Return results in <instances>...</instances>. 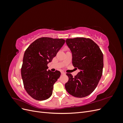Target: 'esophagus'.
<instances>
[{
    "instance_id": "esophagus-1",
    "label": "esophagus",
    "mask_w": 123,
    "mask_h": 123,
    "mask_svg": "<svg viewBox=\"0 0 123 123\" xmlns=\"http://www.w3.org/2000/svg\"><path fill=\"white\" fill-rule=\"evenodd\" d=\"M61 74H65L66 73L65 72H64V71H61Z\"/></svg>"
}]
</instances>
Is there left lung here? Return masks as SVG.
I'll list each match as a JSON object with an SVG mask.
<instances>
[{
    "label": "left lung",
    "instance_id": "obj_1",
    "mask_svg": "<svg viewBox=\"0 0 123 123\" xmlns=\"http://www.w3.org/2000/svg\"><path fill=\"white\" fill-rule=\"evenodd\" d=\"M66 43L71 51L72 64L80 71L73 77L67 73L69 80L65 86L70 94L84 98L93 91L102 77L103 54L99 47L90 38H67Z\"/></svg>",
    "mask_w": 123,
    "mask_h": 123
}]
</instances>
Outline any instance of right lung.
I'll return each instance as SVG.
<instances>
[{"instance_id":"1","label":"right lung","mask_w":123,"mask_h":123,"mask_svg":"<svg viewBox=\"0 0 123 123\" xmlns=\"http://www.w3.org/2000/svg\"><path fill=\"white\" fill-rule=\"evenodd\" d=\"M65 40L60 38L41 37L33 42L24 53L21 74L25 90L32 98L38 100L49 98L53 85L61 72L48 70L51 62Z\"/></svg>"}]
</instances>
